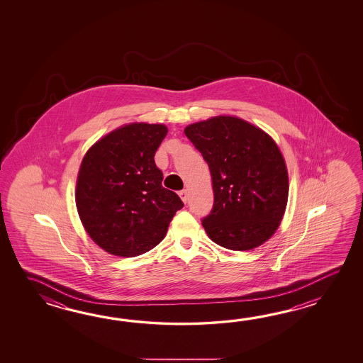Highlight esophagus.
<instances>
[{
	"mask_svg": "<svg viewBox=\"0 0 363 363\" xmlns=\"http://www.w3.org/2000/svg\"><path fill=\"white\" fill-rule=\"evenodd\" d=\"M179 196H180V199L183 200V202H186V200H188V191H186V189L180 191V192H179Z\"/></svg>",
	"mask_w": 363,
	"mask_h": 363,
	"instance_id": "esophagus-1",
	"label": "esophagus"
}]
</instances>
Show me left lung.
Instances as JSON below:
<instances>
[{
    "mask_svg": "<svg viewBox=\"0 0 363 363\" xmlns=\"http://www.w3.org/2000/svg\"><path fill=\"white\" fill-rule=\"evenodd\" d=\"M206 161L214 205L202 225L231 250H250L278 230L288 200V172L278 145L261 128L219 116L185 127Z\"/></svg>",
    "mask_w": 363,
    "mask_h": 363,
    "instance_id": "1",
    "label": "left lung"
}]
</instances>
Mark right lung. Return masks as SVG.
<instances>
[{"label": "right lung", "instance_id": "add662e5", "mask_svg": "<svg viewBox=\"0 0 363 363\" xmlns=\"http://www.w3.org/2000/svg\"><path fill=\"white\" fill-rule=\"evenodd\" d=\"M163 124H125L99 140L77 175V213L91 239L110 255L136 257L157 247L184 206L162 186L155 152Z\"/></svg>", "mask_w": 363, "mask_h": 363}]
</instances>
